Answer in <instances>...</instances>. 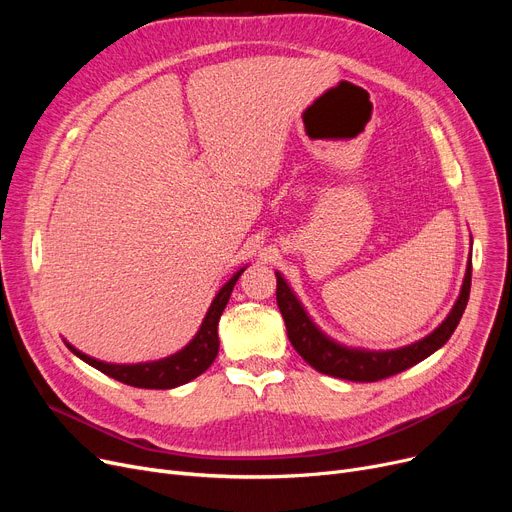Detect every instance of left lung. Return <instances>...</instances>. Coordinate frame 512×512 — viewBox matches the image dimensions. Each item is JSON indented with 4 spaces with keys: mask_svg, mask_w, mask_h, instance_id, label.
I'll return each instance as SVG.
<instances>
[{
    "mask_svg": "<svg viewBox=\"0 0 512 512\" xmlns=\"http://www.w3.org/2000/svg\"><path fill=\"white\" fill-rule=\"evenodd\" d=\"M276 282V301L284 317L288 340L294 346V351H297L313 369H317L319 373L332 375V378L348 382H378L417 365L419 361L427 359L448 342L456 326H459L469 301L471 257L461 294L448 317L429 336L421 338L415 344L394 348V351H365V348H351L334 342L313 324L299 299L294 297V292L278 272Z\"/></svg>",
    "mask_w": 512,
    "mask_h": 512,
    "instance_id": "1",
    "label": "left lung"
}]
</instances>
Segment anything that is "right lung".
<instances>
[{"mask_svg": "<svg viewBox=\"0 0 512 512\" xmlns=\"http://www.w3.org/2000/svg\"><path fill=\"white\" fill-rule=\"evenodd\" d=\"M242 272H245V267H242L240 272H236L220 288V292L215 294V299L203 319L197 336L188 342L180 353L172 357L151 361V363H137V365H114V363H103L85 353H80L78 348H74L68 342L66 346L78 359H83L91 367L99 369L105 375H110V378L122 384H128L134 388H149V390H168V388L182 386L186 382L195 380L203 371H207L209 365L215 361V357H218V348H220L218 321L228 305L232 288Z\"/></svg>", "mask_w": 512, "mask_h": 512, "instance_id": "add662e5", "label": "right lung"}]
</instances>
